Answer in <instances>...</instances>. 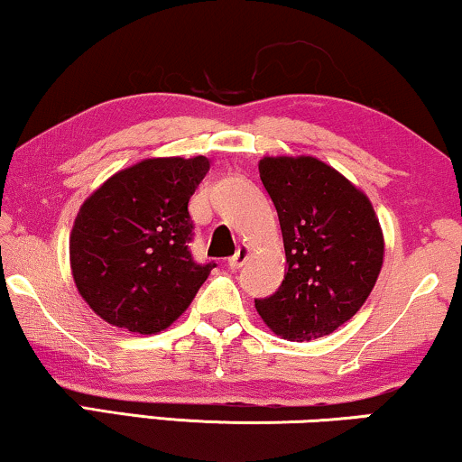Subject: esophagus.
I'll return each instance as SVG.
<instances>
[{"label":"esophagus","mask_w":462,"mask_h":462,"mask_svg":"<svg viewBox=\"0 0 462 462\" xmlns=\"http://www.w3.org/2000/svg\"><path fill=\"white\" fill-rule=\"evenodd\" d=\"M248 258H250V248H248V245H239L236 254H233V256L229 258V267H231V269L244 267Z\"/></svg>","instance_id":"1"}]
</instances>
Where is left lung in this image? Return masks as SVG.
<instances>
[{
	"label": "left lung",
	"mask_w": 462,
	"mask_h": 462,
	"mask_svg": "<svg viewBox=\"0 0 462 462\" xmlns=\"http://www.w3.org/2000/svg\"><path fill=\"white\" fill-rule=\"evenodd\" d=\"M258 172L273 199L286 275L254 300L264 324L292 343L328 337L368 299L384 258L381 223L362 189L313 155L263 157Z\"/></svg>",
	"instance_id": "8db88e82"
}]
</instances>
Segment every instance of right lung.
<instances>
[{
    "label": "right lung",
    "mask_w": 462,
    "mask_h": 462,
    "mask_svg": "<svg viewBox=\"0 0 462 462\" xmlns=\"http://www.w3.org/2000/svg\"><path fill=\"white\" fill-rule=\"evenodd\" d=\"M208 168L204 155L149 157L81 204L69 261L81 299L106 324L134 334L166 330L217 267L198 264L189 252V199Z\"/></svg>",
    "instance_id": "add662e5"
}]
</instances>
